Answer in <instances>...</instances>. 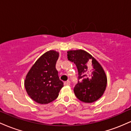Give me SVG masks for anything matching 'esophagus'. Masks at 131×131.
<instances>
[{
  "label": "esophagus",
  "instance_id": "1",
  "mask_svg": "<svg viewBox=\"0 0 131 131\" xmlns=\"http://www.w3.org/2000/svg\"><path fill=\"white\" fill-rule=\"evenodd\" d=\"M64 85H70V82L69 81H66V82H64Z\"/></svg>",
  "mask_w": 131,
  "mask_h": 131
}]
</instances>
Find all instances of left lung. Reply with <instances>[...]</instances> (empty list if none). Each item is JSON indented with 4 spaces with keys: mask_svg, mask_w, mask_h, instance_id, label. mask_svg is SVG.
Listing matches in <instances>:
<instances>
[{
    "mask_svg": "<svg viewBox=\"0 0 131 131\" xmlns=\"http://www.w3.org/2000/svg\"><path fill=\"white\" fill-rule=\"evenodd\" d=\"M67 53L68 60L76 64L78 71V83L74 88L76 97L85 103L97 100L103 95L107 84L103 69L84 50H70Z\"/></svg>",
    "mask_w": 131,
    "mask_h": 131,
    "instance_id": "8db88e82",
    "label": "left lung"
}]
</instances>
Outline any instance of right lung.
<instances>
[{
    "mask_svg": "<svg viewBox=\"0 0 131 131\" xmlns=\"http://www.w3.org/2000/svg\"><path fill=\"white\" fill-rule=\"evenodd\" d=\"M58 52L48 51L36 61L26 75L25 86L29 96L36 102L47 104L55 100L63 87L56 63Z\"/></svg>",
    "mask_w": 131,
    "mask_h": 131,
    "instance_id": "add662e5",
    "label": "right lung"
}]
</instances>
